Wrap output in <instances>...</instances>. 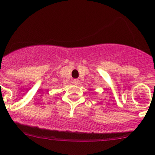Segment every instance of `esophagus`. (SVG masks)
<instances>
[{"label": "esophagus", "instance_id": "obj_1", "mask_svg": "<svg viewBox=\"0 0 155 155\" xmlns=\"http://www.w3.org/2000/svg\"><path fill=\"white\" fill-rule=\"evenodd\" d=\"M79 81L78 80V79H73V83H74L75 85H78V84H79Z\"/></svg>", "mask_w": 155, "mask_h": 155}]
</instances>
